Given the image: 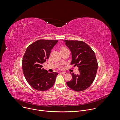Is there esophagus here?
Returning <instances> with one entry per match:
<instances>
[{
	"mask_svg": "<svg viewBox=\"0 0 120 120\" xmlns=\"http://www.w3.org/2000/svg\"><path fill=\"white\" fill-rule=\"evenodd\" d=\"M61 74H62V75H66V72H61Z\"/></svg>",
	"mask_w": 120,
	"mask_h": 120,
	"instance_id": "1",
	"label": "esophagus"
}]
</instances>
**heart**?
I'll return each mask as SVG.
<instances>
[{
  "instance_id": "obj_1",
  "label": "heart",
  "mask_w": 120,
  "mask_h": 120,
  "mask_svg": "<svg viewBox=\"0 0 120 120\" xmlns=\"http://www.w3.org/2000/svg\"><path fill=\"white\" fill-rule=\"evenodd\" d=\"M66 49H67V48H66L65 47H62V48H61V49H60V51L61 52V51H63L65 50H66Z\"/></svg>"
}]
</instances>
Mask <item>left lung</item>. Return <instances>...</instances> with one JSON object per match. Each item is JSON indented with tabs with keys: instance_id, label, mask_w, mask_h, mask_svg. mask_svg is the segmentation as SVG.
Instances as JSON below:
<instances>
[{
	"instance_id": "left-lung-1",
	"label": "left lung",
	"mask_w": 120,
	"mask_h": 120,
	"mask_svg": "<svg viewBox=\"0 0 120 120\" xmlns=\"http://www.w3.org/2000/svg\"><path fill=\"white\" fill-rule=\"evenodd\" d=\"M72 54L71 64L79 67V74H71L72 80L66 82L68 87L79 92L88 88L93 82L97 73L98 63L95 53L85 42L81 41L64 40Z\"/></svg>"
}]
</instances>
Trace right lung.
I'll list each match as a JSON object with an SVG mask.
<instances>
[{
    "mask_svg": "<svg viewBox=\"0 0 120 120\" xmlns=\"http://www.w3.org/2000/svg\"><path fill=\"white\" fill-rule=\"evenodd\" d=\"M58 41L41 39L26 49L22 60V69L26 80L36 90L45 91L52 87L58 73H48L42 64L49 58L51 51Z\"/></svg>",
    "mask_w": 120,
    "mask_h": 120,
    "instance_id": "1",
    "label": "right lung"
}]
</instances>
